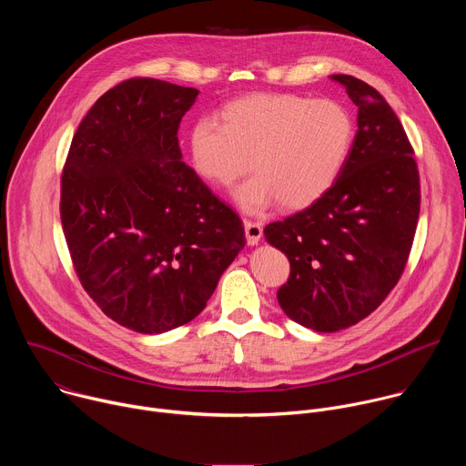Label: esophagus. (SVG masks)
<instances>
[{"label":"esophagus","instance_id":"esophagus-1","mask_svg":"<svg viewBox=\"0 0 466 466\" xmlns=\"http://www.w3.org/2000/svg\"><path fill=\"white\" fill-rule=\"evenodd\" d=\"M245 227V238L248 245H256L263 234V228L259 223H252V221H243Z\"/></svg>","mask_w":466,"mask_h":466}]
</instances>
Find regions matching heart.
I'll use <instances>...</instances> for the list:
<instances>
[{"mask_svg": "<svg viewBox=\"0 0 466 466\" xmlns=\"http://www.w3.org/2000/svg\"><path fill=\"white\" fill-rule=\"evenodd\" d=\"M219 120L201 116L189 125L187 158L198 177L218 186H232L252 166L256 175L234 191L247 214L279 201L289 210L313 205L339 177L354 137L343 105L295 94L236 99Z\"/></svg>", "mask_w": 466, "mask_h": 466, "instance_id": "1", "label": "heart"}]
</instances>
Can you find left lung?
<instances>
[{"label":"left lung","instance_id":"1","mask_svg":"<svg viewBox=\"0 0 466 466\" xmlns=\"http://www.w3.org/2000/svg\"><path fill=\"white\" fill-rule=\"evenodd\" d=\"M334 81L358 106L345 166L311 207L263 230L289 259V279L277 291L280 308L315 331L349 328L385 300L406 268L420 210L419 169L402 123L367 83Z\"/></svg>","mask_w":466,"mask_h":466}]
</instances>
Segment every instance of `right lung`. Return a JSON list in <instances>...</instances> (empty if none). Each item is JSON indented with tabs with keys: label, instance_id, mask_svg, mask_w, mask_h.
<instances>
[{
	"label": "right lung",
	"instance_id": "obj_1",
	"mask_svg": "<svg viewBox=\"0 0 466 466\" xmlns=\"http://www.w3.org/2000/svg\"><path fill=\"white\" fill-rule=\"evenodd\" d=\"M198 90L130 79L72 140L60 219L86 293L117 324L164 334L201 313L245 247L241 219L182 162L177 130Z\"/></svg>",
	"mask_w": 466,
	"mask_h": 466
}]
</instances>
